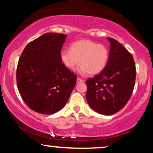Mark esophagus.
Returning <instances> with one entry per match:
<instances>
[{
  "instance_id": "esophagus-1",
  "label": "esophagus",
  "mask_w": 153,
  "mask_h": 153,
  "mask_svg": "<svg viewBox=\"0 0 153 153\" xmlns=\"http://www.w3.org/2000/svg\"><path fill=\"white\" fill-rule=\"evenodd\" d=\"M81 82H83V79H80V78H77V79H76V83H81Z\"/></svg>"
}]
</instances>
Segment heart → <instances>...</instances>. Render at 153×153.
Wrapping results in <instances>:
<instances>
[{
    "instance_id": "obj_1",
    "label": "heart",
    "mask_w": 153,
    "mask_h": 153,
    "mask_svg": "<svg viewBox=\"0 0 153 153\" xmlns=\"http://www.w3.org/2000/svg\"><path fill=\"white\" fill-rule=\"evenodd\" d=\"M108 59L107 47L89 39L75 42L70 50L64 49L60 52V60L67 68L72 70L80 62L77 71L81 74H99L106 67Z\"/></svg>"
}]
</instances>
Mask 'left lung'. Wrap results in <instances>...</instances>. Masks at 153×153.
<instances>
[{
  "instance_id": "obj_1",
  "label": "left lung",
  "mask_w": 153,
  "mask_h": 153,
  "mask_svg": "<svg viewBox=\"0 0 153 153\" xmlns=\"http://www.w3.org/2000/svg\"><path fill=\"white\" fill-rule=\"evenodd\" d=\"M110 51L107 64L99 74L86 81V100L96 112L116 114L125 106L134 87L136 67L127 49L108 38Z\"/></svg>"
}]
</instances>
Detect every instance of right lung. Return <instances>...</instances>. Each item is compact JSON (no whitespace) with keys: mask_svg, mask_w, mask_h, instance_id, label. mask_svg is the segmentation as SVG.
Masks as SVG:
<instances>
[{"mask_svg":"<svg viewBox=\"0 0 153 153\" xmlns=\"http://www.w3.org/2000/svg\"><path fill=\"white\" fill-rule=\"evenodd\" d=\"M68 35L47 33L28 43L16 69L17 87L26 105L35 112L53 114L65 105L76 76L60 60Z\"/></svg>","mask_w":153,"mask_h":153,"instance_id":"obj_1","label":"right lung"}]
</instances>
